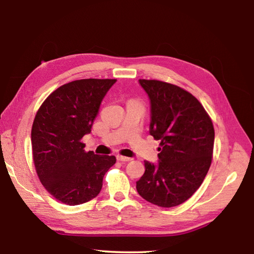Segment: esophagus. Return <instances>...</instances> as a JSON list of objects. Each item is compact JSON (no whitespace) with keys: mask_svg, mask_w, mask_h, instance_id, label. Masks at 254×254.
Segmentation results:
<instances>
[{"mask_svg":"<svg viewBox=\"0 0 254 254\" xmlns=\"http://www.w3.org/2000/svg\"><path fill=\"white\" fill-rule=\"evenodd\" d=\"M116 158H117V160H120V162H130V160H132V158L127 157V156H123V155H117Z\"/></svg>","mask_w":254,"mask_h":254,"instance_id":"esophagus-1","label":"esophagus"}]
</instances>
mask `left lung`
Masks as SVG:
<instances>
[{
  "label": "left lung",
  "mask_w": 254,
  "mask_h": 254,
  "mask_svg": "<svg viewBox=\"0 0 254 254\" xmlns=\"http://www.w3.org/2000/svg\"><path fill=\"white\" fill-rule=\"evenodd\" d=\"M151 101L150 134L160 141L158 164L144 162L139 195L154 205H181L199 189L212 160L214 128L197 99L179 86L139 79Z\"/></svg>",
  "instance_id": "1"
}]
</instances>
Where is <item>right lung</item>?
I'll use <instances>...</instances> for the list:
<instances>
[{
    "label": "right lung",
    "mask_w": 254,
    "mask_h": 254,
    "mask_svg": "<svg viewBox=\"0 0 254 254\" xmlns=\"http://www.w3.org/2000/svg\"><path fill=\"white\" fill-rule=\"evenodd\" d=\"M116 79L86 78L60 86L42 103L31 130L33 162L49 194L69 206L100 193L116 158L86 152L82 138L91 131L104 96Z\"/></svg>",
    "instance_id": "1"
}]
</instances>
